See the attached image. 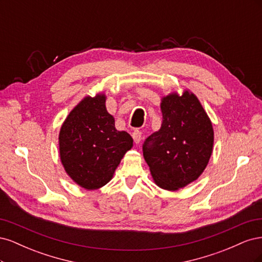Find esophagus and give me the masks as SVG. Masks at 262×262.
<instances>
[{
	"label": "esophagus",
	"instance_id": "34e87169",
	"mask_svg": "<svg viewBox=\"0 0 262 262\" xmlns=\"http://www.w3.org/2000/svg\"><path fill=\"white\" fill-rule=\"evenodd\" d=\"M132 138H133V141L136 142V143H140L141 140H142V132L138 131V130L132 132Z\"/></svg>",
	"mask_w": 262,
	"mask_h": 262
}]
</instances>
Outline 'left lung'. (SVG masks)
Masks as SVG:
<instances>
[{"mask_svg": "<svg viewBox=\"0 0 262 262\" xmlns=\"http://www.w3.org/2000/svg\"><path fill=\"white\" fill-rule=\"evenodd\" d=\"M161 129L145 139L142 148L156 184L177 190L199 177L213 147V128L192 93L171 94L162 100Z\"/></svg>", "mask_w": 262, "mask_h": 262, "instance_id": "left-lung-1", "label": "left lung"}]
</instances>
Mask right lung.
I'll return each mask as SVG.
<instances>
[{
  "instance_id": "right-lung-1",
  "label": "right lung",
  "mask_w": 262,
  "mask_h": 262,
  "mask_svg": "<svg viewBox=\"0 0 262 262\" xmlns=\"http://www.w3.org/2000/svg\"><path fill=\"white\" fill-rule=\"evenodd\" d=\"M105 101L104 95L84 98L70 113L59 136L66 171L77 185L89 190L105 186L133 145L129 133L116 130Z\"/></svg>"
}]
</instances>
